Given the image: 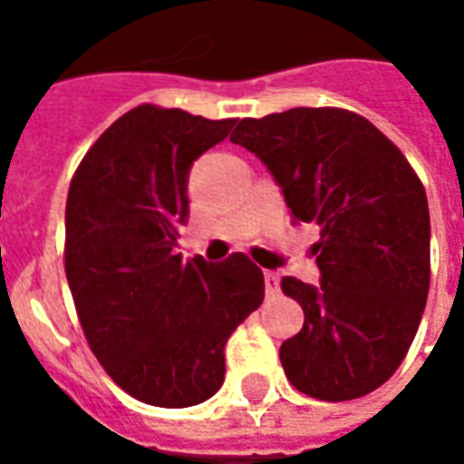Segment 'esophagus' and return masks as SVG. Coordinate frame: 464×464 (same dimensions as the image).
Wrapping results in <instances>:
<instances>
[{"label": "esophagus", "instance_id": "1", "mask_svg": "<svg viewBox=\"0 0 464 464\" xmlns=\"http://www.w3.org/2000/svg\"><path fill=\"white\" fill-rule=\"evenodd\" d=\"M263 281H266V293H268V295L281 291V276H278V273L266 271L263 273Z\"/></svg>", "mask_w": 464, "mask_h": 464}]
</instances>
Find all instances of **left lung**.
I'll list each match as a JSON object with an SVG mask.
<instances>
[{"instance_id": "8db88e82", "label": "left lung", "mask_w": 464, "mask_h": 464, "mask_svg": "<svg viewBox=\"0 0 464 464\" xmlns=\"http://www.w3.org/2000/svg\"><path fill=\"white\" fill-rule=\"evenodd\" d=\"M231 141L256 153L295 221L321 226V283L285 276L305 323L281 345L293 388L328 402L368 395L398 370L428 303V196L388 136L345 109L243 119Z\"/></svg>"}]
</instances>
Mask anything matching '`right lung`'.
<instances>
[{"instance_id": "right-lung-1", "label": "right lung", "mask_w": 464, "mask_h": 464, "mask_svg": "<svg viewBox=\"0 0 464 464\" xmlns=\"http://www.w3.org/2000/svg\"><path fill=\"white\" fill-rule=\"evenodd\" d=\"M233 123L136 106L69 186L64 266L86 341L119 388L156 408L216 395L228 335L263 303V273L243 253L223 263L176 253L193 161Z\"/></svg>"}]
</instances>
